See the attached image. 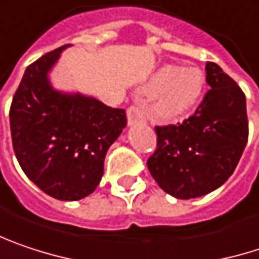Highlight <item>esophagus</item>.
<instances>
[{
  "mask_svg": "<svg viewBox=\"0 0 259 259\" xmlns=\"http://www.w3.org/2000/svg\"><path fill=\"white\" fill-rule=\"evenodd\" d=\"M147 120V111L145 106L141 102H136L127 109V123L129 126L136 124V123H144Z\"/></svg>",
  "mask_w": 259,
  "mask_h": 259,
  "instance_id": "34e87169",
  "label": "esophagus"
}]
</instances>
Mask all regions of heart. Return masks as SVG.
<instances>
[{"mask_svg":"<svg viewBox=\"0 0 259 259\" xmlns=\"http://www.w3.org/2000/svg\"><path fill=\"white\" fill-rule=\"evenodd\" d=\"M204 82V75L199 68L163 66L150 81V89L158 90L151 105L153 115L164 121L182 117L199 104Z\"/></svg>","mask_w":259,"mask_h":259,"instance_id":"heart-1","label":"heart"}]
</instances>
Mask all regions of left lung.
Wrapping results in <instances>:
<instances>
[{
    "label": "left lung",
    "instance_id": "obj_1",
    "mask_svg": "<svg viewBox=\"0 0 259 259\" xmlns=\"http://www.w3.org/2000/svg\"><path fill=\"white\" fill-rule=\"evenodd\" d=\"M204 95L196 112L178 124L155 126L157 148L147 164L158 187L177 199L209 194L233 175L246 147V98L230 75L206 63Z\"/></svg>",
    "mask_w": 259,
    "mask_h": 259
}]
</instances>
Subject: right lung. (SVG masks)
I'll return each instance as SVG.
<instances>
[{"instance_id": "right-lung-1", "label": "right lung", "mask_w": 259, "mask_h": 259, "mask_svg": "<svg viewBox=\"0 0 259 259\" xmlns=\"http://www.w3.org/2000/svg\"><path fill=\"white\" fill-rule=\"evenodd\" d=\"M69 44L31 63L10 106L13 150L25 172L53 199L87 197L104 175L108 148L127 124L126 111L52 87L49 71Z\"/></svg>"}]
</instances>
